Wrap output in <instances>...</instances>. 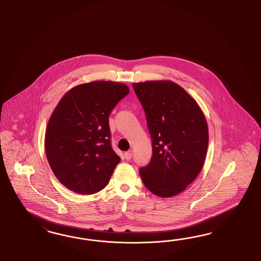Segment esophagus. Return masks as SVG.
<instances>
[{
    "instance_id": "esophagus-1",
    "label": "esophagus",
    "mask_w": 261,
    "mask_h": 261,
    "mask_svg": "<svg viewBox=\"0 0 261 261\" xmlns=\"http://www.w3.org/2000/svg\"><path fill=\"white\" fill-rule=\"evenodd\" d=\"M124 158L126 159L127 161H130L132 159V150L125 152L124 153Z\"/></svg>"
}]
</instances>
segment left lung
<instances>
[{"instance_id": "obj_1", "label": "left lung", "mask_w": 261, "mask_h": 261, "mask_svg": "<svg viewBox=\"0 0 261 261\" xmlns=\"http://www.w3.org/2000/svg\"><path fill=\"white\" fill-rule=\"evenodd\" d=\"M152 140L150 163L140 168L147 190L175 196L195 180L205 163L208 129L197 102L172 81L133 83Z\"/></svg>"}]
</instances>
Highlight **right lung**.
Listing matches in <instances>:
<instances>
[{"label": "right lung", "instance_id": "add662e5", "mask_svg": "<svg viewBox=\"0 0 261 261\" xmlns=\"http://www.w3.org/2000/svg\"><path fill=\"white\" fill-rule=\"evenodd\" d=\"M128 94L123 83L94 81L72 88L57 104L45 149L51 170L67 189L89 195L108 185L120 161L111 145L109 116Z\"/></svg>", "mask_w": 261, "mask_h": 261}]
</instances>
